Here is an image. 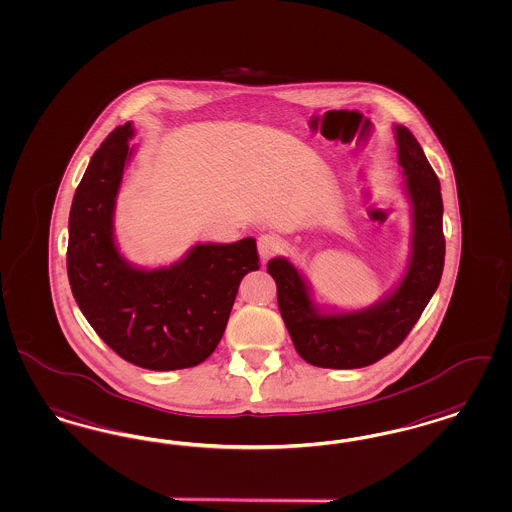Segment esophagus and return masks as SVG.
<instances>
[{
	"instance_id": "obj_1",
	"label": "esophagus",
	"mask_w": 512,
	"mask_h": 512,
	"mask_svg": "<svg viewBox=\"0 0 512 512\" xmlns=\"http://www.w3.org/2000/svg\"><path fill=\"white\" fill-rule=\"evenodd\" d=\"M281 250H283V243H281L279 237L269 235V233L258 237V252H260V256H262L264 260H269V258L277 256Z\"/></svg>"
}]
</instances>
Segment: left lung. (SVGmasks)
<instances>
[{"label": "left lung", "instance_id": "obj_1", "mask_svg": "<svg viewBox=\"0 0 512 512\" xmlns=\"http://www.w3.org/2000/svg\"><path fill=\"white\" fill-rule=\"evenodd\" d=\"M398 163L414 209L412 258L397 290L374 307L322 315L311 302L300 271L273 258L267 273L277 283V302L298 355L321 368H362L395 351L433 298L446 254L440 182L416 136L397 125Z\"/></svg>", "mask_w": 512, "mask_h": 512}]
</instances>
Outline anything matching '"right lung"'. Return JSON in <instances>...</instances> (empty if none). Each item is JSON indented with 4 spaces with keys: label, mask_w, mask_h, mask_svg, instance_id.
I'll use <instances>...</instances> for the list:
<instances>
[{
    "label": "right lung",
    "mask_w": 512,
    "mask_h": 512,
    "mask_svg": "<svg viewBox=\"0 0 512 512\" xmlns=\"http://www.w3.org/2000/svg\"><path fill=\"white\" fill-rule=\"evenodd\" d=\"M131 123L100 144L77 186L66 267L72 294L96 334L134 366H197L222 340L243 277L260 269L252 237L197 245L171 267L136 269L114 243V207L131 157Z\"/></svg>",
    "instance_id": "obj_1"
}]
</instances>
